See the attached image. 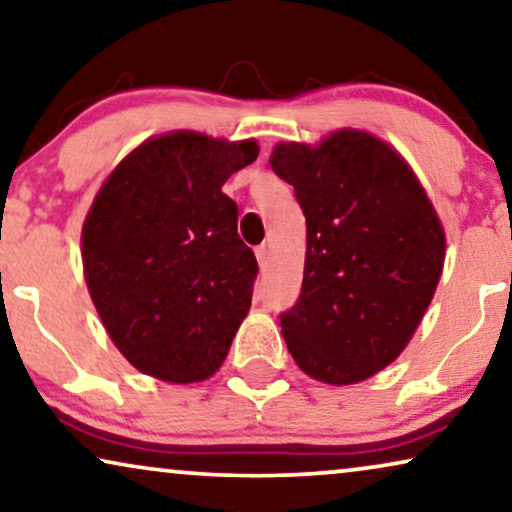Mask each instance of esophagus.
Segmentation results:
<instances>
[{"instance_id":"1","label":"esophagus","mask_w":512,"mask_h":512,"mask_svg":"<svg viewBox=\"0 0 512 512\" xmlns=\"http://www.w3.org/2000/svg\"><path fill=\"white\" fill-rule=\"evenodd\" d=\"M256 258H258V265H261V268H265V265H268L270 251H268V247H265V244H261V247L256 249Z\"/></svg>"}]
</instances>
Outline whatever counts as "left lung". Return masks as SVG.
Masks as SVG:
<instances>
[{"mask_svg":"<svg viewBox=\"0 0 512 512\" xmlns=\"http://www.w3.org/2000/svg\"><path fill=\"white\" fill-rule=\"evenodd\" d=\"M307 221L300 296L279 314L300 370L354 384L389 366L417 331L445 261V233L405 160L368 132L270 158Z\"/></svg>","mask_w":512,"mask_h":512,"instance_id":"obj_1","label":"left lung"}]
</instances>
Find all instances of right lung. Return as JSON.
Segmentation results:
<instances>
[{
	"instance_id": "obj_1",
	"label": "right lung",
	"mask_w": 512,
	"mask_h": 512,
	"mask_svg": "<svg viewBox=\"0 0 512 512\" xmlns=\"http://www.w3.org/2000/svg\"><path fill=\"white\" fill-rule=\"evenodd\" d=\"M256 142L170 132L137 146L83 223V272L109 338L137 370L200 382L226 359L258 275L221 191Z\"/></svg>"
}]
</instances>
